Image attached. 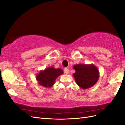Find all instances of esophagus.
I'll return each mask as SVG.
<instances>
[{
	"label": "esophagus",
	"instance_id": "esophagus-1",
	"mask_svg": "<svg viewBox=\"0 0 125 125\" xmlns=\"http://www.w3.org/2000/svg\"><path fill=\"white\" fill-rule=\"evenodd\" d=\"M64 72L65 73L68 74V73H69V70L68 68H65L64 70Z\"/></svg>",
	"mask_w": 125,
	"mask_h": 125
}]
</instances>
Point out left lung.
<instances>
[{
    "label": "left lung",
    "mask_w": 125,
    "mask_h": 125,
    "mask_svg": "<svg viewBox=\"0 0 125 125\" xmlns=\"http://www.w3.org/2000/svg\"><path fill=\"white\" fill-rule=\"evenodd\" d=\"M75 73L73 74L78 85L83 89L91 87L97 83L99 77V73L94 64H78L73 66Z\"/></svg>",
    "instance_id": "obj_1"
}]
</instances>
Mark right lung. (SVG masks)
Here are the masks:
<instances>
[{"label": "right lung", "instance_id": "1", "mask_svg": "<svg viewBox=\"0 0 125 125\" xmlns=\"http://www.w3.org/2000/svg\"><path fill=\"white\" fill-rule=\"evenodd\" d=\"M63 73V71L60 68L48 67L40 71L36 76V79L40 85L45 87H51L54 84L56 79Z\"/></svg>", "mask_w": 125, "mask_h": 125}]
</instances>
